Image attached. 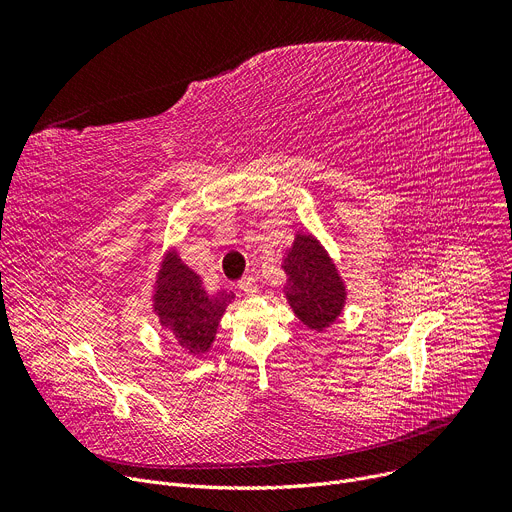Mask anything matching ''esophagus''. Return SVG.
I'll return each instance as SVG.
<instances>
[{"label":"esophagus","mask_w":512,"mask_h":512,"mask_svg":"<svg viewBox=\"0 0 512 512\" xmlns=\"http://www.w3.org/2000/svg\"><path fill=\"white\" fill-rule=\"evenodd\" d=\"M238 288L245 294H255L257 292V282H255L253 276H245V278L238 280Z\"/></svg>","instance_id":"1"}]
</instances>
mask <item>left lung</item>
<instances>
[{
  "label": "left lung",
  "instance_id": "obj_1",
  "mask_svg": "<svg viewBox=\"0 0 512 512\" xmlns=\"http://www.w3.org/2000/svg\"><path fill=\"white\" fill-rule=\"evenodd\" d=\"M282 270L288 276L284 294L294 315L315 332L330 328L344 309L346 288L317 238L299 232L286 251Z\"/></svg>",
  "mask_w": 512,
  "mask_h": 512
}]
</instances>
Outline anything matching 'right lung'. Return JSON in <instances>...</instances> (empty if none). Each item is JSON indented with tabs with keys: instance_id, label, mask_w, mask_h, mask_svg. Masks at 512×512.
Instances as JSON below:
<instances>
[{
	"instance_id": "1",
	"label": "right lung",
	"mask_w": 512,
	"mask_h": 512,
	"mask_svg": "<svg viewBox=\"0 0 512 512\" xmlns=\"http://www.w3.org/2000/svg\"><path fill=\"white\" fill-rule=\"evenodd\" d=\"M234 292L207 294L201 276L182 263L178 253H166L157 274L153 311L170 336L191 355L207 353Z\"/></svg>"
}]
</instances>
